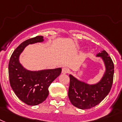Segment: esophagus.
<instances>
[{
  "label": "esophagus",
  "instance_id": "obj_1",
  "mask_svg": "<svg viewBox=\"0 0 122 122\" xmlns=\"http://www.w3.org/2000/svg\"><path fill=\"white\" fill-rule=\"evenodd\" d=\"M69 69H67V68H66V67L62 68V72L63 73V74H67V73L69 72Z\"/></svg>",
  "mask_w": 122,
  "mask_h": 122
}]
</instances>
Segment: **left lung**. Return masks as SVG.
<instances>
[{
	"instance_id": "obj_1",
	"label": "left lung",
	"mask_w": 122,
	"mask_h": 122,
	"mask_svg": "<svg viewBox=\"0 0 122 122\" xmlns=\"http://www.w3.org/2000/svg\"><path fill=\"white\" fill-rule=\"evenodd\" d=\"M106 67L105 73L99 83L88 85L77 80L70 74V84L68 96L72 104L81 109H90L101 102L111 90L114 75L113 60L106 51L99 53Z\"/></svg>"
}]
</instances>
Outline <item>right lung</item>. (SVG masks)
Masks as SVG:
<instances>
[{
    "label": "right lung",
    "instance_id": "obj_1",
    "mask_svg": "<svg viewBox=\"0 0 122 122\" xmlns=\"http://www.w3.org/2000/svg\"><path fill=\"white\" fill-rule=\"evenodd\" d=\"M43 37L36 36L21 43L13 51L9 62L10 85L16 96L29 106H36L44 102L49 94L48 88L62 72L61 68L30 71L19 62L21 53L27 45L42 42Z\"/></svg>",
    "mask_w": 122,
    "mask_h": 122
}]
</instances>
